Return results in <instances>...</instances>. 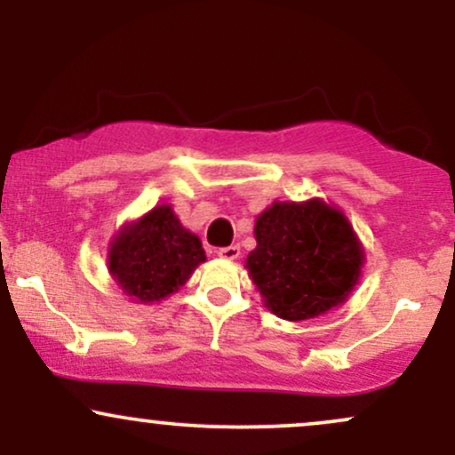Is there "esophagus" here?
<instances>
[{"mask_svg":"<svg viewBox=\"0 0 455 455\" xmlns=\"http://www.w3.org/2000/svg\"><path fill=\"white\" fill-rule=\"evenodd\" d=\"M218 257L224 260H235L239 257V245H227V248L218 250Z\"/></svg>","mask_w":455,"mask_h":455,"instance_id":"obj_1","label":"esophagus"}]
</instances>
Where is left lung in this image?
<instances>
[{
	"mask_svg": "<svg viewBox=\"0 0 455 455\" xmlns=\"http://www.w3.org/2000/svg\"><path fill=\"white\" fill-rule=\"evenodd\" d=\"M254 237L245 269L265 306L284 321L344 304L362 275L365 254L351 222L321 198L275 201L257 218Z\"/></svg>",
	"mask_w": 455,
	"mask_h": 455,
	"instance_id": "8db88e82",
	"label": "left lung"
}]
</instances>
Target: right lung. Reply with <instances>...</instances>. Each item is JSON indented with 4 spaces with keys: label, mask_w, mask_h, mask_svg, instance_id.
Returning a JSON list of instances; mask_svg holds the SVG:
<instances>
[{
    "label": "right lung",
    "mask_w": 455,
    "mask_h": 455,
    "mask_svg": "<svg viewBox=\"0 0 455 455\" xmlns=\"http://www.w3.org/2000/svg\"><path fill=\"white\" fill-rule=\"evenodd\" d=\"M205 259L201 239L181 227L171 205H158L115 235L107 263L130 299L151 304L180 291Z\"/></svg>",
    "instance_id": "obj_1"
}]
</instances>
